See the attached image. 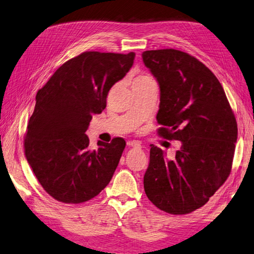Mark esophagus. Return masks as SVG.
Instances as JSON below:
<instances>
[{
	"label": "esophagus",
	"mask_w": 254,
	"mask_h": 254,
	"mask_svg": "<svg viewBox=\"0 0 254 254\" xmlns=\"http://www.w3.org/2000/svg\"><path fill=\"white\" fill-rule=\"evenodd\" d=\"M127 146L135 147V148H141L140 142L139 141H136V140H129V141H127Z\"/></svg>",
	"instance_id": "34e87169"
}]
</instances>
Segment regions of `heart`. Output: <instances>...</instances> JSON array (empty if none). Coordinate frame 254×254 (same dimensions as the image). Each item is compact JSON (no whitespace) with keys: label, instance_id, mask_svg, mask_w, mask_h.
Segmentation results:
<instances>
[{"label":"heart","instance_id":"b5f03b06","mask_svg":"<svg viewBox=\"0 0 254 254\" xmlns=\"http://www.w3.org/2000/svg\"><path fill=\"white\" fill-rule=\"evenodd\" d=\"M149 80H154V79H152L151 76L146 75V74H141L139 76H137V77L132 80V86L136 85V84L143 83V82H149Z\"/></svg>","mask_w":254,"mask_h":254}]
</instances>
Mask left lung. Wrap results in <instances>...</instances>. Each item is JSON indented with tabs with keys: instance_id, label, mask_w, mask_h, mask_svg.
<instances>
[{
	"instance_id": "obj_1",
	"label": "left lung",
	"mask_w": 254,
	"mask_h": 254,
	"mask_svg": "<svg viewBox=\"0 0 254 254\" xmlns=\"http://www.w3.org/2000/svg\"><path fill=\"white\" fill-rule=\"evenodd\" d=\"M142 61L160 87L158 132L181 142L174 158L150 145L143 188L162 211L190 213L207 203L230 175L236 117L218 78L193 56L167 49L143 52Z\"/></svg>"
}]
</instances>
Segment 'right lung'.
<instances>
[{"label":"right lung","mask_w":254,"mask_h":254,"mask_svg":"<svg viewBox=\"0 0 254 254\" xmlns=\"http://www.w3.org/2000/svg\"><path fill=\"white\" fill-rule=\"evenodd\" d=\"M135 53L85 52L66 62L36 94L24 137L28 165L47 193L64 203L88 201L112 180L126 141L88 149L93 115L106 108L109 89L131 68Z\"/></svg>","instance_id":"1"}]
</instances>
